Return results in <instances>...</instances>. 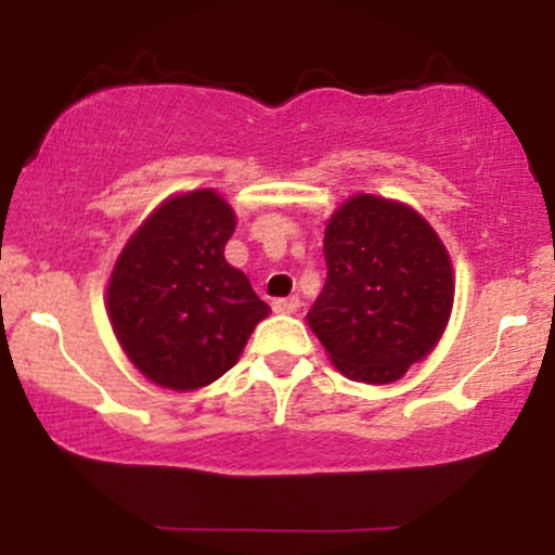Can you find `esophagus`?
Wrapping results in <instances>:
<instances>
[{
	"mask_svg": "<svg viewBox=\"0 0 555 555\" xmlns=\"http://www.w3.org/2000/svg\"><path fill=\"white\" fill-rule=\"evenodd\" d=\"M273 313H286V315H292V313H297L299 310V297H286V299H273Z\"/></svg>",
	"mask_w": 555,
	"mask_h": 555,
	"instance_id": "esophagus-1",
	"label": "esophagus"
}]
</instances>
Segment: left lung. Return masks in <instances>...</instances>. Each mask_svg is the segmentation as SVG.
<instances>
[{
	"label": "left lung",
	"instance_id": "8db88e82",
	"mask_svg": "<svg viewBox=\"0 0 555 555\" xmlns=\"http://www.w3.org/2000/svg\"><path fill=\"white\" fill-rule=\"evenodd\" d=\"M326 284L308 313L331 362L352 380L393 384L428 358L454 305V271L410 206L354 195L323 237Z\"/></svg>",
	"mask_w": 555,
	"mask_h": 555
}]
</instances>
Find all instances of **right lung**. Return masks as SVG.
Returning <instances> with one entry per match:
<instances>
[{
	"label": "right lung",
	"mask_w": 555,
	"mask_h": 555,
	"mask_svg": "<svg viewBox=\"0 0 555 555\" xmlns=\"http://www.w3.org/2000/svg\"><path fill=\"white\" fill-rule=\"evenodd\" d=\"M234 211L214 190L169 197L114 266L106 310L132 365L175 391L214 384L271 313L227 263Z\"/></svg>",
	"instance_id": "right-lung-1"
}]
</instances>
